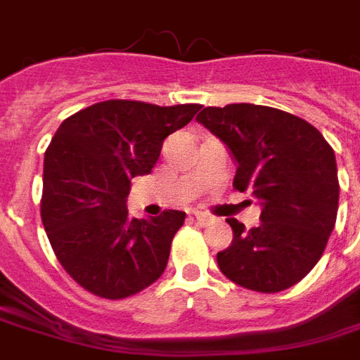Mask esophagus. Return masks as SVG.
Here are the masks:
<instances>
[{"mask_svg": "<svg viewBox=\"0 0 360 360\" xmlns=\"http://www.w3.org/2000/svg\"><path fill=\"white\" fill-rule=\"evenodd\" d=\"M195 218H196V221L200 224V226H208V224L212 221V219L208 218L206 214H200V212H195Z\"/></svg>", "mask_w": 360, "mask_h": 360, "instance_id": "esophagus-1", "label": "esophagus"}]
</instances>
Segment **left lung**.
I'll use <instances>...</instances> for the list:
<instances>
[{
  "label": "left lung",
  "mask_w": 360,
  "mask_h": 360,
  "mask_svg": "<svg viewBox=\"0 0 360 360\" xmlns=\"http://www.w3.org/2000/svg\"><path fill=\"white\" fill-rule=\"evenodd\" d=\"M196 121L229 150L237 164L233 187L262 208L252 229L227 218L233 241L218 252L221 274L258 293L299 283L322 257L338 218L332 146L304 119L268 105L204 108Z\"/></svg>",
  "instance_id": "1"
}]
</instances>
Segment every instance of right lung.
<instances>
[{
    "mask_svg": "<svg viewBox=\"0 0 360 360\" xmlns=\"http://www.w3.org/2000/svg\"><path fill=\"white\" fill-rule=\"evenodd\" d=\"M200 108L108 100L56 131L44 158L42 224L59 264L86 291L125 299L164 274L185 212L131 218L127 196L131 179L156 165L165 136Z\"/></svg>",
    "mask_w": 360,
    "mask_h": 360,
    "instance_id": "obj_1",
    "label": "right lung"
}]
</instances>
